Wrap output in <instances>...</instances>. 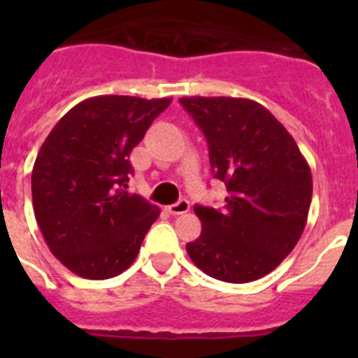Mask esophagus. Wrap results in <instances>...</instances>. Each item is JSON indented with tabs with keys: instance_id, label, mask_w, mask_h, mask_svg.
I'll list each match as a JSON object with an SVG mask.
<instances>
[{
	"instance_id": "obj_1",
	"label": "esophagus",
	"mask_w": 358,
	"mask_h": 358,
	"mask_svg": "<svg viewBox=\"0 0 358 358\" xmlns=\"http://www.w3.org/2000/svg\"><path fill=\"white\" fill-rule=\"evenodd\" d=\"M169 211L172 215H185L189 211V202L186 201V199H181L179 202H176V204H172V206H169Z\"/></svg>"
}]
</instances>
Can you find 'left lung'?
<instances>
[{
	"label": "left lung",
	"instance_id": "obj_1",
	"mask_svg": "<svg viewBox=\"0 0 358 358\" xmlns=\"http://www.w3.org/2000/svg\"><path fill=\"white\" fill-rule=\"evenodd\" d=\"M204 132L215 179L226 182L222 211L195 206L202 233L186 251L202 273L227 283L260 280L303 235L312 172L283 125L249 98L185 96Z\"/></svg>",
	"mask_w": 358,
	"mask_h": 358
}]
</instances>
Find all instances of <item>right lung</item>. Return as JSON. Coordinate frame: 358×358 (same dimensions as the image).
<instances>
[{"label":"right lung","instance_id":"add662e5","mask_svg":"<svg viewBox=\"0 0 358 358\" xmlns=\"http://www.w3.org/2000/svg\"><path fill=\"white\" fill-rule=\"evenodd\" d=\"M172 98L102 94L69 109L44 140L31 170V201L50 251L77 276L127 271L159 208L129 194V161Z\"/></svg>","mask_w":358,"mask_h":358}]
</instances>
